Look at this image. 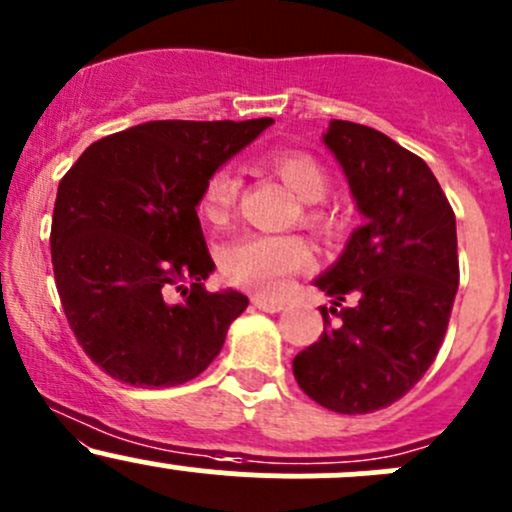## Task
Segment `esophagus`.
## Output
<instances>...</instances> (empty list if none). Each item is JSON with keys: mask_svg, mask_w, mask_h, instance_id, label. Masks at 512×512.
Returning <instances> with one entry per match:
<instances>
[{"mask_svg": "<svg viewBox=\"0 0 512 512\" xmlns=\"http://www.w3.org/2000/svg\"><path fill=\"white\" fill-rule=\"evenodd\" d=\"M252 306L260 311H267V314H277V311L284 309V301H274L267 297H252Z\"/></svg>", "mask_w": 512, "mask_h": 512, "instance_id": "esophagus-1", "label": "esophagus"}]
</instances>
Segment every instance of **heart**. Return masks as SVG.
Here are the masks:
<instances>
[{"label":"heart","mask_w":512,"mask_h":512,"mask_svg":"<svg viewBox=\"0 0 512 512\" xmlns=\"http://www.w3.org/2000/svg\"><path fill=\"white\" fill-rule=\"evenodd\" d=\"M267 174L277 176L304 201L301 220L316 233H336L338 218L324 198L331 188V176L319 159L297 149L274 152L262 161ZM240 196V179L233 169L213 171L198 201V211L211 225H225L235 211ZM311 247L297 235H247L225 250L223 274L238 287L255 289L277 297L287 289L292 274L309 267Z\"/></svg>","instance_id":"b5f03b06"}]
</instances>
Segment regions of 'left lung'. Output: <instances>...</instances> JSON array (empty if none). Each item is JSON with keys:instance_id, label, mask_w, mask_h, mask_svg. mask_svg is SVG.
Listing matches in <instances>:
<instances>
[{"instance_id": "left-lung-1", "label": "left lung", "mask_w": 512, "mask_h": 512, "mask_svg": "<svg viewBox=\"0 0 512 512\" xmlns=\"http://www.w3.org/2000/svg\"><path fill=\"white\" fill-rule=\"evenodd\" d=\"M324 142L368 220L316 279L336 301L292 368L321 407L368 414L407 395L444 343L459 289L456 215L424 159L378 129L333 120ZM346 298L351 307L340 305ZM328 313L339 319L333 327Z\"/></svg>"}]
</instances>
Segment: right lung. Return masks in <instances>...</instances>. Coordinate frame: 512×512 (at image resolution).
<instances>
[{
	"mask_svg": "<svg viewBox=\"0 0 512 512\" xmlns=\"http://www.w3.org/2000/svg\"><path fill=\"white\" fill-rule=\"evenodd\" d=\"M270 125L147 122L93 142L61 179L53 277L68 326L110 378L184 385L220 353L247 297L203 287L215 265L196 206L213 171Z\"/></svg>",
	"mask_w": 512,
	"mask_h": 512,
	"instance_id": "right-lung-1",
	"label": "right lung"
}]
</instances>
